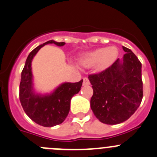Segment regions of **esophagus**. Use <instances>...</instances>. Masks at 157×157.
<instances>
[{
	"mask_svg": "<svg viewBox=\"0 0 157 157\" xmlns=\"http://www.w3.org/2000/svg\"><path fill=\"white\" fill-rule=\"evenodd\" d=\"M83 86H87V85H90V81L86 77H84V78H83Z\"/></svg>",
	"mask_w": 157,
	"mask_h": 157,
	"instance_id": "1",
	"label": "esophagus"
}]
</instances>
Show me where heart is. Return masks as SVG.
I'll return each mask as SVG.
<instances>
[{
  "mask_svg": "<svg viewBox=\"0 0 157 157\" xmlns=\"http://www.w3.org/2000/svg\"><path fill=\"white\" fill-rule=\"evenodd\" d=\"M118 56V50L116 47L100 48L87 53L82 57L80 63L83 67H90L94 65L103 69L112 64Z\"/></svg>",
  "mask_w": 157,
  "mask_h": 157,
  "instance_id": "obj_1",
  "label": "heart"
}]
</instances>
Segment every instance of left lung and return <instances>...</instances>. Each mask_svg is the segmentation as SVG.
<instances>
[{"label":"left lung","instance_id":"left-lung-1","mask_svg":"<svg viewBox=\"0 0 157 157\" xmlns=\"http://www.w3.org/2000/svg\"><path fill=\"white\" fill-rule=\"evenodd\" d=\"M102 72L89 75L94 90L90 107L100 122L114 125L124 122L135 113L143 99L140 61L131 50Z\"/></svg>","mask_w":157,"mask_h":157}]
</instances>
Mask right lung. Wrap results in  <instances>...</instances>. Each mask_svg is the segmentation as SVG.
I'll return each mask as SVG.
<instances>
[{
  "mask_svg": "<svg viewBox=\"0 0 157 157\" xmlns=\"http://www.w3.org/2000/svg\"><path fill=\"white\" fill-rule=\"evenodd\" d=\"M48 44L62 47L64 42L51 40L39 45L29 54L21 73L20 83V101L24 112L36 124L45 127H51L62 124L67 117L71 107V98L78 94L83 80L77 83H63L52 93L40 94L33 89L31 62L38 51Z\"/></svg>",
  "mask_w": 157,
  "mask_h": 157,
  "instance_id": "1",
  "label": "right lung"
}]
</instances>
